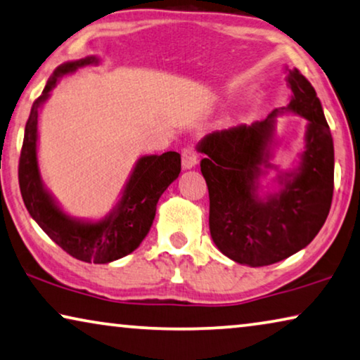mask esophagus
I'll list each match as a JSON object with an SVG mask.
<instances>
[{
    "label": "esophagus",
    "instance_id": "obj_1",
    "mask_svg": "<svg viewBox=\"0 0 360 360\" xmlns=\"http://www.w3.org/2000/svg\"><path fill=\"white\" fill-rule=\"evenodd\" d=\"M197 162H198V153L195 152L194 147H186L182 150V166H184L186 169L195 166Z\"/></svg>",
    "mask_w": 360,
    "mask_h": 360
}]
</instances>
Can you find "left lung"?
I'll use <instances>...</instances> for the list:
<instances>
[{
    "label": "left lung",
    "mask_w": 360,
    "mask_h": 360,
    "mask_svg": "<svg viewBox=\"0 0 360 360\" xmlns=\"http://www.w3.org/2000/svg\"><path fill=\"white\" fill-rule=\"evenodd\" d=\"M292 98L254 124L214 131L200 142V171L210 197V234L229 259L250 266L271 265L312 243L330 213L335 187V150L330 126L312 84L294 68ZM294 110L309 120L306 152L298 173L281 195L266 202L255 197L259 166L266 163L276 116ZM267 165V164H266Z\"/></svg>",
    "instance_id": "obj_1"
}]
</instances>
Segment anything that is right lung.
Masks as SVG:
<instances>
[{
  "label": "right lung",
  "instance_id": "obj_1",
  "mask_svg": "<svg viewBox=\"0 0 360 360\" xmlns=\"http://www.w3.org/2000/svg\"><path fill=\"white\" fill-rule=\"evenodd\" d=\"M95 63L98 60L90 56L61 64L46 82L43 94L34 101L20 150L19 187L30 217L64 252L89 264H108L136 250L150 231L158 198L181 173V155L166 152L139 160L120 205L108 218L98 223L76 221L56 207L53 198L43 189L37 166L39 110L50 95V90L56 85L58 77Z\"/></svg>",
  "mask_w": 360,
  "mask_h": 360
}]
</instances>
